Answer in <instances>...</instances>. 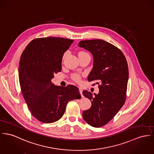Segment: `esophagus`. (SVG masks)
<instances>
[{"label": "esophagus", "mask_w": 154, "mask_h": 154, "mask_svg": "<svg viewBox=\"0 0 154 154\" xmlns=\"http://www.w3.org/2000/svg\"><path fill=\"white\" fill-rule=\"evenodd\" d=\"M79 92H80V94H81V96L83 97V94H82V90L81 89V88H79Z\"/></svg>", "instance_id": "1"}]
</instances>
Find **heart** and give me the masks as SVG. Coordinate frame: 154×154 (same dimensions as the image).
I'll use <instances>...</instances> for the list:
<instances>
[{"instance_id":"b5f03b06","label":"heart","mask_w":154,"mask_h":154,"mask_svg":"<svg viewBox=\"0 0 154 154\" xmlns=\"http://www.w3.org/2000/svg\"><path fill=\"white\" fill-rule=\"evenodd\" d=\"M82 53H86V52L82 51L80 52L79 53V54H82ZM72 78H73V79L74 81H75L76 82H79V81H80V79H81V76H80L79 74L76 73V74H74V75L72 76Z\"/></svg>"}]
</instances>
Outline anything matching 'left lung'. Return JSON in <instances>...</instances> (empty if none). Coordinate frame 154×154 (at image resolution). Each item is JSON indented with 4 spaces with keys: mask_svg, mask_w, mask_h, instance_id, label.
Wrapping results in <instances>:
<instances>
[{
    "mask_svg": "<svg viewBox=\"0 0 154 154\" xmlns=\"http://www.w3.org/2000/svg\"><path fill=\"white\" fill-rule=\"evenodd\" d=\"M78 46L90 52L93 58L89 82L96 81L99 92L83 91L90 99L91 107L83 112L84 120L94 127L109 123L123 107L126 97L128 80L127 62L123 52L112 44L103 40H83Z\"/></svg>",
    "mask_w": 154,
    "mask_h": 154,
    "instance_id": "left-lung-1",
    "label": "left lung"
}]
</instances>
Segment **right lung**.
I'll return each mask as SVG.
<instances>
[{
  "label": "right lung",
  "mask_w": 154,
  "mask_h": 154,
  "mask_svg": "<svg viewBox=\"0 0 154 154\" xmlns=\"http://www.w3.org/2000/svg\"><path fill=\"white\" fill-rule=\"evenodd\" d=\"M73 40L49 37L31 41L21 55L19 78L21 91L32 115L40 122L60 120L68 102L79 99V89L52 83L54 74L61 72L64 53Z\"/></svg>",
  "instance_id": "1"
}]
</instances>
